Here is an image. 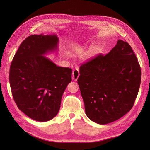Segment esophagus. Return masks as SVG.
<instances>
[{
    "label": "esophagus",
    "mask_w": 150,
    "mask_h": 150,
    "mask_svg": "<svg viewBox=\"0 0 150 150\" xmlns=\"http://www.w3.org/2000/svg\"><path fill=\"white\" fill-rule=\"evenodd\" d=\"M79 76V72L78 69H74L73 71H72V79H73L74 81H76L77 80H78Z\"/></svg>",
    "instance_id": "34e87169"
}]
</instances>
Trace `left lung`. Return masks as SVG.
<instances>
[{
    "mask_svg": "<svg viewBox=\"0 0 150 150\" xmlns=\"http://www.w3.org/2000/svg\"><path fill=\"white\" fill-rule=\"evenodd\" d=\"M78 79L86 114L106 125L121 118L133 106L141 83V68L129 44L119 39L106 56L81 66Z\"/></svg>",
    "mask_w": 150,
    "mask_h": 150,
    "instance_id": "8db88e82",
    "label": "left lung"
}]
</instances>
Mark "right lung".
I'll return each mask as SVG.
<instances>
[{
	"mask_svg": "<svg viewBox=\"0 0 150 150\" xmlns=\"http://www.w3.org/2000/svg\"><path fill=\"white\" fill-rule=\"evenodd\" d=\"M56 34L31 35L21 43L12 61L9 81L18 108L44 122L59 111L62 94L72 81V69L57 66L45 55L57 51Z\"/></svg>",
	"mask_w": 150,
	"mask_h": 150,
	"instance_id": "add662e5",
	"label": "right lung"
}]
</instances>
